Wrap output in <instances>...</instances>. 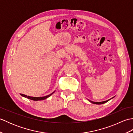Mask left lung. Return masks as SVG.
Here are the masks:
<instances>
[{
	"instance_id": "left-lung-1",
	"label": "left lung",
	"mask_w": 133,
	"mask_h": 133,
	"mask_svg": "<svg viewBox=\"0 0 133 133\" xmlns=\"http://www.w3.org/2000/svg\"><path fill=\"white\" fill-rule=\"evenodd\" d=\"M113 97V98H114ZM112 98H111V99H108V100H107V101H102V102H93V101H90V100H89L90 102L91 103H93V104H103V103H106L107 102H108L109 101H110V99H111Z\"/></svg>"
}]
</instances>
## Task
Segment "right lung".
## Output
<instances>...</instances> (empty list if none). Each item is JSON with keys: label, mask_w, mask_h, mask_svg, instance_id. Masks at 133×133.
<instances>
[{"label": "right lung", "mask_w": 133, "mask_h": 133, "mask_svg": "<svg viewBox=\"0 0 133 133\" xmlns=\"http://www.w3.org/2000/svg\"><path fill=\"white\" fill-rule=\"evenodd\" d=\"M55 91H54L53 92H52L51 94H50L46 96H44V97H30V96H27L26 95H24V94H20L21 95H22V97H25V98H27L28 99H31L33 101H42V100H44L45 99H47V98H49V97H50L51 95L52 94H53V93H54Z\"/></svg>", "instance_id": "add662e5"}]
</instances>
